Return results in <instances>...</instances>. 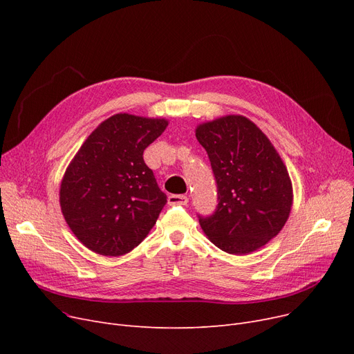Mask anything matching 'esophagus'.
<instances>
[{
	"label": "esophagus",
	"instance_id": "esophagus-1",
	"mask_svg": "<svg viewBox=\"0 0 354 354\" xmlns=\"http://www.w3.org/2000/svg\"><path fill=\"white\" fill-rule=\"evenodd\" d=\"M188 196L185 195H169L167 196V203H169L171 207L174 205H187L188 203Z\"/></svg>",
	"mask_w": 354,
	"mask_h": 354
}]
</instances>
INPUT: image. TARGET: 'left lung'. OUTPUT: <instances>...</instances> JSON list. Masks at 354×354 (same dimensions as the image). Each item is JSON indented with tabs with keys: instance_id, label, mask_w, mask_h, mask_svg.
Here are the masks:
<instances>
[{
	"instance_id": "obj_1",
	"label": "left lung",
	"mask_w": 354,
	"mask_h": 354,
	"mask_svg": "<svg viewBox=\"0 0 354 354\" xmlns=\"http://www.w3.org/2000/svg\"><path fill=\"white\" fill-rule=\"evenodd\" d=\"M216 182L218 205L198 215L212 243L228 254H250L281 231L292 205V187L268 138L244 116H225L196 127Z\"/></svg>"
}]
</instances>
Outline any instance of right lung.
I'll return each instance as SVG.
<instances>
[{
    "label": "right lung",
    "instance_id": "obj_1",
    "mask_svg": "<svg viewBox=\"0 0 354 354\" xmlns=\"http://www.w3.org/2000/svg\"><path fill=\"white\" fill-rule=\"evenodd\" d=\"M166 126L165 119L115 115L93 130L68 165L60 187L62 212L88 250L123 255L155 225L166 195L143 152Z\"/></svg>",
    "mask_w": 354,
    "mask_h": 354
}]
</instances>
